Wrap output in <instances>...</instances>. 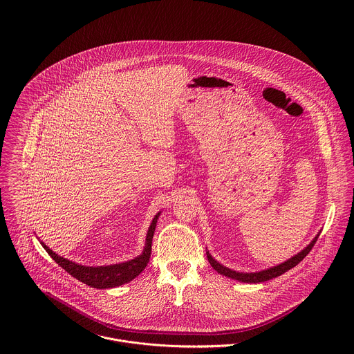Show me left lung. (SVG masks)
I'll return each mask as SVG.
<instances>
[{
  "label": "left lung",
  "instance_id": "8db88e82",
  "mask_svg": "<svg viewBox=\"0 0 354 354\" xmlns=\"http://www.w3.org/2000/svg\"><path fill=\"white\" fill-rule=\"evenodd\" d=\"M317 237H319V236H316V237H315V240H313V241H312V243H310L305 250H303V251L299 253V254L293 256L292 259H289L288 261H285V263H282V264H279V266H275V267H272V268H268V270L260 271V272H250V274H245V272H237V271H233V270H230V268L223 267L222 264H219L215 259H212V257H211V254L208 252H207V259H208V261H209L211 267H212L215 271H218L219 274L225 275V277H229V278L237 279V281H240V282H247V283H259V282H266V281H268V279H272V278H275V277H279L281 274L286 272L288 270H290V268L296 267V266L303 260L304 257H305L308 253L310 252V250L313 248V245H315V244H316V241H317Z\"/></svg>",
  "mask_w": 354,
  "mask_h": 354
}]
</instances>
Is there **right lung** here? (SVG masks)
Listing matches in <instances>:
<instances>
[{
  "instance_id": "right-lung-1",
  "label": "right lung",
  "mask_w": 354,
  "mask_h": 354,
  "mask_svg": "<svg viewBox=\"0 0 354 354\" xmlns=\"http://www.w3.org/2000/svg\"><path fill=\"white\" fill-rule=\"evenodd\" d=\"M158 216H159V214L155 215L151 226L149 229L147 239H146L147 243H146V248L143 253L140 256L135 257L133 260L120 263V264L104 266V267H84V266L76 264L73 261H69L68 259H64V257L55 254L44 243H41V244L58 266H61L68 274H71L73 278L79 279L80 282L91 286V288H97V289L115 288V286L124 285V283L132 281L133 278H136L146 268L147 263L150 261L152 236L155 232Z\"/></svg>"
}]
</instances>
